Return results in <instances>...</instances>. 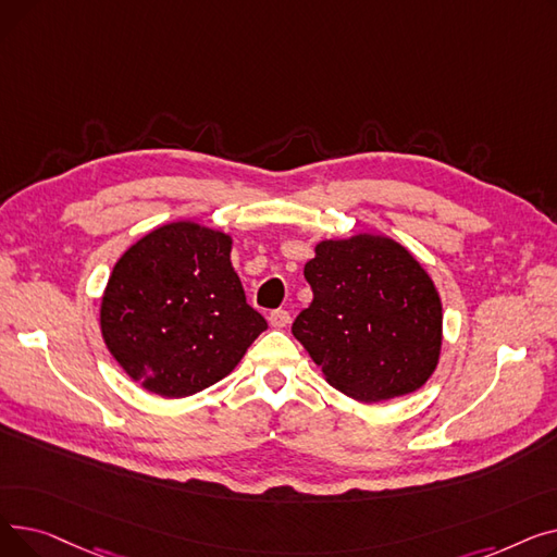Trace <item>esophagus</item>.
Returning <instances> with one entry per match:
<instances>
[{"label":"esophagus","mask_w":557,"mask_h":557,"mask_svg":"<svg viewBox=\"0 0 557 557\" xmlns=\"http://www.w3.org/2000/svg\"><path fill=\"white\" fill-rule=\"evenodd\" d=\"M269 323H271V327L282 330V327H286V325L290 323V315H288V311H284V309L271 311V315H269Z\"/></svg>","instance_id":"esophagus-1"}]
</instances>
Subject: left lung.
Returning a JSON list of instances; mask_svg holds the SVG:
<instances>
[{"instance_id":"left-lung-1","label":"left lung","mask_w":557,"mask_h":557,"mask_svg":"<svg viewBox=\"0 0 557 557\" xmlns=\"http://www.w3.org/2000/svg\"><path fill=\"white\" fill-rule=\"evenodd\" d=\"M313 300L294 323L327 384L374 404L418 391L443 347V302L422 263L384 234L325 239L307 261Z\"/></svg>"}]
</instances>
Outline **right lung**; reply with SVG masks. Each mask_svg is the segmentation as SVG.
Returning <instances> with one entry per match:
<instances>
[{"label": "right lung", "mask_w": 557, "mask_h": 557, "mask_svg": "<svg viewBox=\"0 0 557 557\" xmlns=\"http://www.w3.org/2000/svg\"><path fill=\"white\" fill-rule=\"evenodd\" d=\"M232 237L194 221L151 230L114 263L101 334L141 388L189 397L230 374L267 320L234 273Z\"/></svg>", "instance_id": "right-lung-1"}]
</instances>
